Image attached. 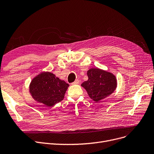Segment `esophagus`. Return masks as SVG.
Masks as SVG:
<instances>
[{
	"label": "esophagus",
	"mask_w": 154,
	"mask_h": 154,
	"mask_svg": "<svg viewBox=\"0 0 154 154\" xmlns=\"http://www.w3.org/2000/svg\"><path fill=\"white\" fill-rule=\"evenodd\" d=\"M79 84V80H75L74 82H72L71 84L72 85H77Z\"/></svg>",
	"instance_id": "esophagus-1"
}]
</instances>
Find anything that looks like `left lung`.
I'll return each mask as SVG.
<instances>
[{"instance_id":"left-lung-1","label":"left lung","mask_w":154,"mask_h":154,"mask_svg":"<svg viewBox=\"0 0 154 154\" xmlns=\"http://www.w3.org/2000/svg\"><path fill=\"white\" fill-rule=\"evenodd\" d=\"M88 80L81 84L88 96L97 102L112 94L117 87V79L110 72L98 68L87 71Z\"/></svg>"}]
</instances>
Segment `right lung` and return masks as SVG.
I'll use <instances>...</instances> for the list:
<instances>
[{
	"instance_id": "obj_1",
	"label": "right lung",
	"mask_w": 154,
	"mask_h": 154,
	"mask_svg": "<svg viewBox=\"0 0 154 154\" xmlns=\"http://www.w3.org/2000/svg\"><path fill=\"white\" fill-rule=\"evenodd\" d=\"M69 85L49 72L35 77L29 85V92L35 101L51 107L62 101Z\"/></svg>"
}]
</instances>
